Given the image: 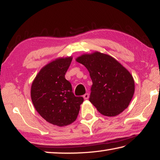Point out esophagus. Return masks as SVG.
Returning a JSON list of instances; mask_svg holds the SVG:
<instances>
[{
    "instance_id": "1",
    "label": "esophagus",
    "mask_w": 160,
    "mask_h": 160,
    "mask_svg": "<svg viewBox=\"0 0 160 160\" xmlns=\"http://www.w3.org/2000/svg\"><path fill=\"white\" fill-rule=\"evenodd\" d=\"M83 97H84V99H88L89 98V94L88 93L85 94L83 95Z\"/></svg>"
}]
</instances>
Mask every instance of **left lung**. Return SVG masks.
Returning <instances> with one entry per match:
<instances>
[{"label":"left lung","mask_w":160,"mask_h":160,"mask_svg":"<svg viewBox=\"0 0 160 160\" xmlns=\"http://www.w3.org/2000/svg\"><path fill=\"white\" fill-rule=\"evenodd\" d=\"M76 61L90 72L92 85L89 100L100 113L115 116L128 107L135 92L134 80L119 62L97 51L83 54Z\"/></svg>","instance_id":"obj_1"}]
</instances>
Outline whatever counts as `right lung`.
I'll return each instance as SVG.
<instances>
[{
	"instance_id": "add662e5",
	"label": "right lung",
	"mask_w": 160,
	"mask_h": 160,
	"mask_svg": "<svg viewBox=\"0 0 160 160\" xmlns=\"http://www.w3.org/2000/svg\"><path fill=\"white\" fill-rule=\"evenodd\" d=\"M72 57L51 62L40 70L32 82L31 98L40 116L53 125L65 126L76 120L82 97H75L65 78Z\"/></svg>"
}]
</instances>
